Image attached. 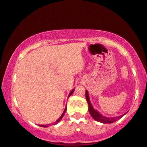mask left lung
I'll return each instance as SVG.
<instances>
[{"instance_id":"obj_1","label":"left lung","mask_w":147,"mask_h":147,"mask_svg":"<svg viewBox=\"0 0 147 147\" xmlns=\"http://www.w3.org/2000/svg\"><path fill=\"white\" fill-rule=\"evenodd\" d=\"M86 98L88 104V110L89 112H90V114L91 115L92 117L95 119L96 121L99 122L104 123V124H108V123H113L115 121L118 120L119 119H120L121 117H122L126 113L120 116H118V117H104V116H102V115L99 114V113L97 112V111H95V109H93V107L92 106V104H90V99H89V95L88 93V91H86Z\"/></svg>"}]
</instances>
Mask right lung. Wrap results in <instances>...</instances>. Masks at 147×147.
<instances>
[{
    "instance_id": "right-lung-1",
    "label": "right lung",
    "mask_w": 147,
    "mask_h": 147,
    "mask_svg": "<svg viewBox=\"0 0 147 147\" xmlns=\"http://www.w3.org/2000/svg\"><path fill=\"white\" fill-rule=\"evenodd\" d=\"M73 92H74V90H72L71 91V92H70V94H69L68 97H70V95H71L72 93H73ZM65 111H66V108H65V110H64V112L63 113V114H62V115H61V117H59V119H57V121H56V122H55V123H54V124H57V123H58V122H60V121H61V119H62V117H63L64 114H65ZM49 125H50V124H48V125H39V126H41V127H48V126Z\"/></svg>"
}]
</instances>
